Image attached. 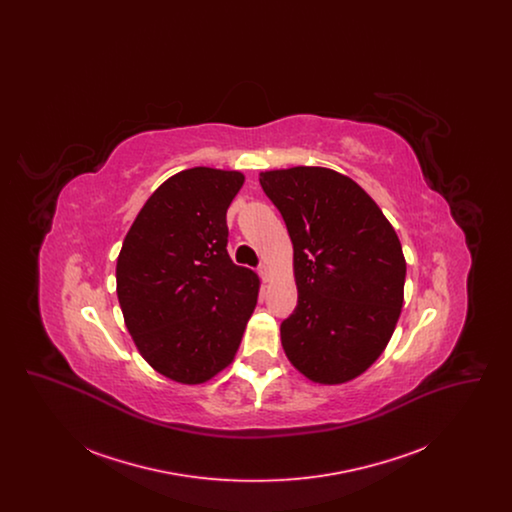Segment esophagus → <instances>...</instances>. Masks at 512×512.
<instances>
[{"label":"esophagus","instance_id":"34e87169","mask_svg":"<svg viewBox=\"0 0 512 512\" xmlns=\"http://www.w3.org/2000/svg\"><path fill=\"white\" fill-rule=\"evenodd\" d=\"M259 274H261V278H263L265 282L272 280V270H270L268 265H261V267H259Z\"/></svg>","mask_w":512,"mask_h":512}]
</instances>
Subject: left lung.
Wrapping results in <instances>:
<instances>
[{
  "instance_id": "obj_1",
  "label": "left lung",
  "mask_w": 512,
  "mask_h": 512,
  "mask_svg": "<svg viewBox=\"0 0 512 512\" xmlns=\"http://www.w3.org/2000/svg\"><path fill=\"white\" fill-rule=\"evenodd\" d=\"M293 244L297 307L280 326L286 357L311 382L361 376L386 349L403 307L407 263L376 201L324 167L259 174Z\"/></svg>"
}]
</instances>
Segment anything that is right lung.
I'll return each mask as SVG.
<instances>
[{
    "label": "right lung",
    "mask_w": 512,
    "mask_h": 512,
    "mask_svg": "<svg viewBox=\"0 0 512 512\" xmlns=\"http://www.w3.org/2000/svg\"><path fill=\"white\" fill-rule=\"evenodd\" d=\"M244 180L209 167L174 174L122 242L124 324L147 365L178 384H205L230 365L257 305L259 276L226 251V211Z\"/></svg>",
    "instance_id": "1"
}]
</instances>
